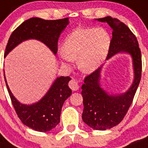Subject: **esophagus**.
I'll use <instances>...</instances> for the list:
<instances>
[{
  "mask_svg": "<svg viewBox=\"0 0 148 148\" xmlns=\"http://www.w3.org/2000/svg\"><path fill=\"white\" fill-rule=\"evenodd\" d=\"M69 87L71 88V90H74V91L77 90L79 88V84H78V82H77L75 79H71V80L69 82Z\"/></svg>",
  "mask_w": 148,
  "mask_h": 148,
  "instance_id": "esophagus-1",
  "label": "esophagus"
}]
</instances>
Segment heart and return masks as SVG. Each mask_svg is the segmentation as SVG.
Wrapping results in <instances>:
<instances>
[{
  "label": "heart",
  "mask_w": 148,
  "mask_h": 148,
  "mask_svg": "<svg viewBox=\"0 0 148 148\" xmlns=\"http://www.w3.org/2000/svg\"><path fill=\"white\" fill-rule=\"evenodd\" d=\"M111 38L103 28H78L65 40L60 60L65 66L77 60L80 71L90 74L99 69L108 54Z\"/></svg>",
  "instance_id": "obj_1"
}]
</instances>
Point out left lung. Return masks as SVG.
I'll use <instances>...</instances> for the list:
<instances>
[{
  "label": "left lung",
  "instance_id": "8db88e82",
  "mask_svg": "<svg viewBox=\"0 0 148 148\" xmlns=\"http://www.w3.org/2000/svg\"><path fill=\"white\" fill-rule=\"evenodd\" d=\"M95 20L107 23L113 30L107 60L116 54H129L134 71L132 84L123 93H110L102 87L101 74L104 65L85 78L81 87L84 106L82 120L94 130H105L118 125L132 103L142 75V55L136 38L125 23L110 16Z\"/></svg>",
  "mask_w": 148,
  "mask_h": 148
}]
</instances>
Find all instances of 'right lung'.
<instances>
[{
    "mask_svg": "<svg viewBox=\"0 0 148 148\" xmlns=\"http://www.w3.org/2000/svg\"><path fill=\"white\" fill-rule=\"evenodd\" d=\"M69 23L68 18L55 21H46L39 18L26 20L10 36L6 45L5 57L21 42L29 40L40 41L56 55L60 35ZM3 74L13 106L25 125L39 132H47L58 125L60 120L63 103L72 93L68 85L71 79L70 77H58L39 101L32 104H23L13 95L8 86L5 72Z\"/></svg>",
    "mask_w": 148,
    "mask_h": 148,
    "instance_id": "1",
    "label": "right lung"
}]
</instances>
